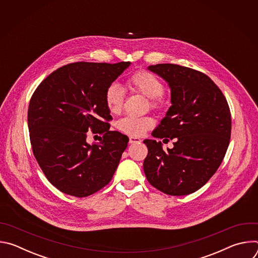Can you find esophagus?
I'll return each mask as SVG.
<instances>
[{
    "instance_id": "esophagus-1",
    "label": "esophagus",
    "mask_w": 258,
    "mask_h": 258,
    "mask_svg": "<svg viewBox=\"0 0 258 258\" xmlns=\"http://www.w3.org/2000/svg\"><path fill=\"white\" fill-rule=\"evenodd\" d=\"M128 142H130V144H135V143H140V142H142V140H141L140 138H138V137L131 136L130 139H128Z\"/></svg>"
}]
</instances>
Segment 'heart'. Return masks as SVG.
Returning <instances> with one entry per match:
<instances>
[{
    "label": "heart",
    "mask_w": 258,
    "mask_h": 258,
    "mask_svg": "<svg viewBox=\"0 0 258 258\" xmlns=\"http://www.w3.org/2000/svg\"><path fill=\"white\" fill-rule=\"evenodd\" d=\"M127 87L134 91L141 93L145 97L149 98L151 108L159 107L162 102V94L164 87L162 82L154 76L153 73L145 70L135 72L127 80ZM124 101V91L116 83L110 85L105 92V103L109 111L112 114H117L121 111ZM154 125L153 118L146 117H133L125 116L116 122V127L123 134L130 136H141Z\"/></svg>",
    "instance_id": "obj_1"
}]
</instances>
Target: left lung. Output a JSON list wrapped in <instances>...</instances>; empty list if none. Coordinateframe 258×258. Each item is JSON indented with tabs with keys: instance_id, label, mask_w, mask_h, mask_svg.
I'll list each match as a JSON object with an SVG mask.
<instances>
[{
	"instance_id": "8db88e82",
	"label": "left lung",
	"mask_w": 258,
	"mask_h": 258,
	"mask_svg": "<svg viewBox=\"0 0 258 258\" xmlns=\"http://www.w3.org/2000/svg\"><path fill=\"white\" fill-rule=\"evenodd\" d=\"M148 69L168 84L171 102L152 136L174 143L172 149L163 150L161 142L145 140L148 155L144 172L153 187L167 195L194 193L215 173L228 150L232 130L228 102L200 71L176 64Z\"/></svg>"
}]
</instances>
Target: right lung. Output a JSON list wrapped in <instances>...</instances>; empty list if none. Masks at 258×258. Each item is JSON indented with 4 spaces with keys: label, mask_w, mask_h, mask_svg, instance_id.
<instances>
[{
    "label": "right lung",
    "mask_w": 258,
    "mask_h": 258,
    "mask_svg": "<svg viewBox=\"0 0 258 258\" xmlns=\"http://www.w3.org/2000/svg\"><path fill=\"white\" fill-rule=\"evenodd\" d=\"M131 62H76L46 78L34 91L27 122L33 155L59 191L87 197L111 180L128 138L110 131L105 92ZM102 135L90 145L86 133Z\"/></svg>",
    "instance_id": "add662e5"
}]
</instances>
